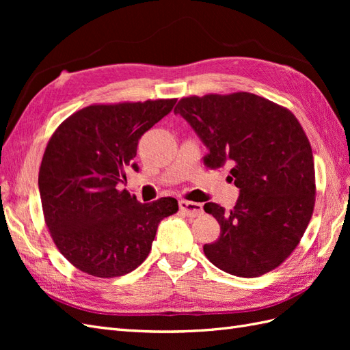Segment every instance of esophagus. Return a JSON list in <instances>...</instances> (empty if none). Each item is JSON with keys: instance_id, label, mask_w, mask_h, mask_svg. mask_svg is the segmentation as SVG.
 Segmentation results:
<instances>
[{"instance_id": "1", "label": "esophagus", "mask_w": 350, "mask_h": 350, "mask_svg": "<svg viewBox=\"0 0 350 350\" xmlns=\"http://www.w3.org/2000/svg\"><path fill=\"white\" fill-rule=\"evenodd\" d=\"M179 208L188 217H198L200 215H203V204L194 203V201L179 200Z\"/></svg>"}]
</instances>
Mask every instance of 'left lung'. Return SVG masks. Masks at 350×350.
<instances>
[{"instance_id": "8db88e82", "label": "left lung", "mask_w": 350, "mask_h": 350, "mask_svg": "<svg viewBox=\"0 0 350 350\" xmlns=\"http://www.w3.org/2000/svg\"><path fill=\"white\" fill-rule=\"evenodd\" d=\"M174 112L207 147L206 163L228 165L239 188L232 210L204 204L220 225V238L203 248L206 257L239 278L276 269L299 243L315 203L312 150L301 124L247 92L184 98Z\"/></svg>"}]
</instances>
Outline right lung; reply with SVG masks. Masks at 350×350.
Returning a JSON list of instances; mask_svg holds the SVG:
<instances>
[{
    "label": "right lung",
    "instance_id": "obj_1",
    "mask_svg": "<svg viewBox=\"0 0 350 350\" xmlns=\"http://www.w3.org/2000/svg\"><path fill=\"white\" fill-rule=\"evenodd\" d=\"M176 99L92 105L52 134L39 171V194L57 248L74 267L96 278L133 271L147 258L161 220L178 211L163 197L142 204L126 189L124 167L142 135L175 107Z\"/></svg>",
    "mask_w": 350,
    "mask_h": 350
}]
</instances>
